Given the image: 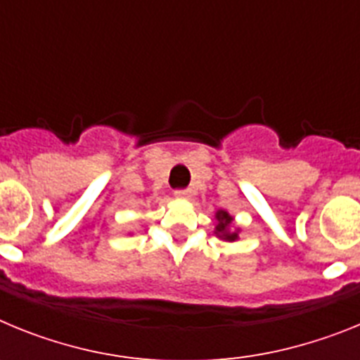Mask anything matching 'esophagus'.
<instances>
[{"instance_id": "34e87169", "label": "esophagus", "mask_w": 360, "mask_h": 360, "mask_svg": "<svg viewBox=\"0 0 360 360\" xmlns=\"http://www.w3.org/2000/svg\"><path fill=\"white\" fill-rule=\"evenodd\" d=\"M174 198L189 200L191 198V191L189 189H176V191H174Z\"/></svg>"}]
</instances>
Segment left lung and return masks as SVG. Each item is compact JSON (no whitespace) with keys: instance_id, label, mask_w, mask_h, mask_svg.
Returning <instances> with one entry per match:
<instances>
[{"instance_id":"left-lung-1","label":"left lung","mask_w":360,"mask_h":360,"mask_svg":"<svg viewBox=\"0 0 360 360\" xmlns=\"http://www.w3.org/2000/svg\"><path fill=\"white\" fill-rule=\"evenodd\" d=\"M214 218H216L214 234L219 238V240H224V241L240 240V229L232 227V219L234 218H232L227 211L219 209V211H216Z\"/></svg>"}]
</instances>
